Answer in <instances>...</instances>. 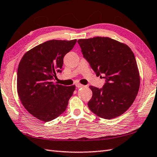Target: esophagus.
Instances as JSON below:
<instances>
[{
    "mask_svg": "<svg viewBox=\"0 0 157 157\" xmlns=\"http://www.w3.org/2000/svg\"><path fill=\"white\" fill-rule=\"evenodd\" d=\"M75 85H76V87H78V88H81V87H83V86H85L84 85L80 84V83H76Z\"/></svg>",
    "mask_w": 157,
    "mask_h": 157,
    "instance_id": "esophagus-1",
    "label": "esophagus"
}]
</instances>
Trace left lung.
Instances as JSON below:
<instances>
[{
  "mask_svg": "<svg viewBox=\"0 0 157 157\" xmlns=\"http://www.w3.org/2000/svg\"><path fill=\"white\" fill-rule=\"evenodd\" d=\"M77 42L96 75L105 80L101 89L89 86L93 92L89 109L103 119L121 116L133 103L140 87L134 53L127 45L109 37L81 39Z\"/></svg>",
  "mask_w": 157,
  "mask_h": 157,
  "instance_id": "8db88e82",
  "label": "left lung"
}]
</instances>
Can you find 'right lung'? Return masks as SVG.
I'll return each instance as SVG.
<instances>
[{"label":"right lung","instance_id":"add662e5","mask_svg":"<svg viewBox=\"0 0 157 157\" xmlns=\"http://www.w3.org/2000/svg\"><path fill=\"white\" fill-rule=\"evenodd\" d=\"M76 40H52L32 48L25 54L17 69V92L24 107L45 122L64 113L75 85L56 84V72H62L64 56Z\"/></svg>","mask_w":157,"mask_h":157}]
</instances>
